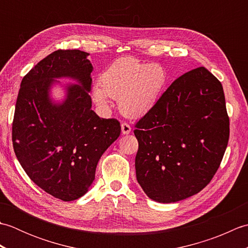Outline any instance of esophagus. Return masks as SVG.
I'll return each mask as SVG.
<instances>
[{
    "label": "esophagus",
    "mask_w": 248,
    "mask_h": 248,
    "mask_svg": "<svg viewBox=\"0 0 248 248\" xmlns=\"http://www.w3.org/2000/svg\"><path fill=\"white\" fill-rule=\"evenodd\" d=\"M131 132V127L128 124H121V133H123L124 135H128L130 134Z\"/></svg>",
    "instance_id": "34e87169"
}]
</instances>
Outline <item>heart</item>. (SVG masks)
I'll return each mask as SVG.
<instances>
[{"mask_svg":"<svg viewBox=\"0 0 248 248\" xmlns=\"http://www.w3.org/2000/svg\"><path fill=\"white\" fill-rule=\"evenodd\" d=\"M101 85L93 87V100L107 108L109 98L118 101V108L129 118L143 117L154 108L167 81V73L160 64L141 62L135 57L115 61L101 76Z\"/></svg>","mask_w":248,"mask_h":248,"instance_id":"b5f03b06","label":"heart"}]
</instances>
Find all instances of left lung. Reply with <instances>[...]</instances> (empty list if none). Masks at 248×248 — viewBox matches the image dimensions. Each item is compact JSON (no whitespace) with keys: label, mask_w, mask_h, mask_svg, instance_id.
Masks as SVG:
<instances>
[{"label":"left lung","mask_w":248,"mask_h":248,"mask_svg":"<svg viewBox=\"0 0 248 248\" xmlns=\"http://www.w3.org/2000/svg\"><path fill=\"white\" fill-rule=\"evenodd\" d=\"M136 179L147 196L176 202L207 186L229 139L223 86L204 67L179 77L135 125Z\"/></svg>","instance_id":"8db88e82"}]
</instances>
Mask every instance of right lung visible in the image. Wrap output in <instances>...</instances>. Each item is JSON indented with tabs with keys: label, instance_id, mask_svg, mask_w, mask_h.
Masks as SVG:
<instances>
[{
	"label": "right lung",
	"instance_id": "1",
	"mask_svg": "<svg viewBox=\"0 0 248 248\" xmlns=\"http://www.w3.org/2000/svg\"><path fill=\"white\" fill-rule=\"evenodd\" d=\"M88 55L59 50L45 57L22 78L16 103V156L31 181L64 202L88 191L100 157L121 131L117 120L100 118L92 109L93 68ZM61 78L77 84H62ZM56 85L65 91L61 102L50 96Z\"/></svg>",
	"mask_w": 248,
	"mask_h": 248
}]
</instances>
